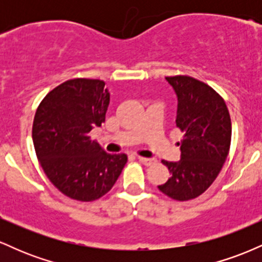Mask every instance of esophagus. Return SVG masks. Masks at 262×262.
<instances>
[{
	"label": "esophagus",
	"instance_id": "34e87169",
	"mask_svg": "<svg viewBox=\"0 0 262 262\" xmlns=\"http://www.w3.org/2000/svg\"><path fill=\"white\" fill-rule=\"evenodd\" d=\"M138 160H139L141 164L145 165V166H151V165H154L156 160L155 159H149V158H141V156H138Z\"/></svg>",
	"mask_w": 262,
	"mask_h": 262
}]
</instances>
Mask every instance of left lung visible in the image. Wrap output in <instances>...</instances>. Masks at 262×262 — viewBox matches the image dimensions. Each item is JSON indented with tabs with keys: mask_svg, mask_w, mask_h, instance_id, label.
Here are the masks:
<instances>
[{
	"mask_svg": "<svg viewBox=\"0 0 262 262\" xmlns=\"http://www.w3.org/2000/svg\"><path fill=\"white\" fill-rule=\"evenodd\" d=\"M177 95L176 127L182 132L181 160H162L171 177L158 186L175 201L193 200L212 185L230 149L231 121L227 104L212 87L186 75L167 76Z\"/></svg>",
	"mask_w": 262,
	"mask_h": 262,
	"instance_id": "left-lung-1",
	"label": "left lung"
}]
</instances>
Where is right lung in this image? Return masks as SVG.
I'll list each match as a JSON object with an SVG mask.
<instances>
[{"label": "right lung", "mask_w": 262, "mask_h": 262, "mask_svg": "<svg viewBox=\"0 0 262 262\" xmlns=\"http://www.w3.org/2000/svg\"><path fill=\"white\" fill-rule=\"evenodd\" d=\"M110 104L102 80L73 79L52 90L33 121L35 154L50 182L61 193L92 202L111 191L128 158L108 154L90 137L101 127Z\"/></svg>", "instance_id": "add662e5"}]
</instances>
